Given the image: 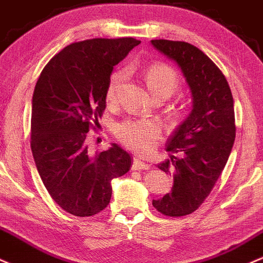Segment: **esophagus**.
Here are the masks:
<instances>
[{
    "mask_svg": "<svg viewBox=\"0 0 263 263\" xmlns=\"http://www.w3.org/2000/svg\"><path fill=\"white\" fill-rule=\"evenodd\" d=\"M147 169H150V164L144 163V161H141L140 159L138 158H134V161H133V165H132V170H147Z\"/></svg>",
    "mask_w": 263,
    "mask_h": 263,
    "instance_id": "obj_1",
    "label": "esophagus"
}]
</instances>
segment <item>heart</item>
Wrapping results in <instances>:
<instances>
[{
	"label": "heart",
	"instance_id": "b5f03b06",
	"mask_svg": "<svg viewBox=\"0 0 263 263\" xmlns=\"http://www.w3.org/2000/svg\"><path fill=\"white\" fill-rule=\"evenodd\" d=\"M123 79V70H118L111 74L107 88L108 102H113L116 99ZM144 79L153 97H170L179 87L178 74L166 64L150 66L144 73ZM116 134L118 139L129 149L141 154H149L161 138V126L154 120L126 119L116 126Z\"/></svg>",
	"mask_w": 263,
	"mask_h": 263
}]
</instances>
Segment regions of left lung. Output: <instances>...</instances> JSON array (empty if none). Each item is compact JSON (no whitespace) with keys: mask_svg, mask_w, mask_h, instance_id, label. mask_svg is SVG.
Returning <instances> with one entry per match:
<instances>
[{"mask_svg":"<svg viewBox=\"0 0 263 263\" xmlns=\"http://www.w3.org/2000/svg\"><path fill=\"white\" fill-rule=\"evenodd\" d=\"M152 44L176 62L193 97V109L166 143L170 159L158 167L173 174L170 193L153 206L170 217L193 214L210 195L227 163L236 137L234 98L225 76L202 51L180 41Z\"/></svg>","mask_w":263,"mask_h":263,"instance_id":"obj_1","label":"left lung"}]
</instances>
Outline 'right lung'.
<instances>
[{"instance_id":"1","label":"right lung","mask_w":263,"mask_h":263,"mask_svg":"<svg viewBox=\"0 0 263 263\" xmlns=\"http://www.w3.org/2000/svg\"><path fill=\"white\" fill-rule=\"evenodd\" d=\"M139 43L132 37L72 43L38 78L32 98V154L47 191L68 214L88 217L104 210L111 180L130 169L132 156L117 144L92 154L87 133L103 116L113 67Z\"/></svg>"}]
</instances>
